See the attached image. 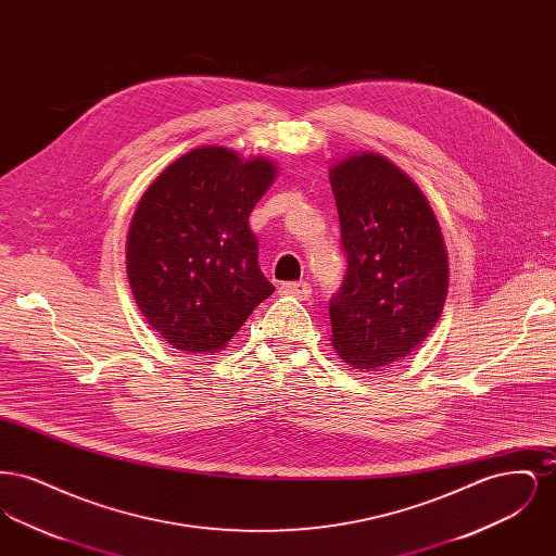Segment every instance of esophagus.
I'll return each mask as SVG.
<instances>
[{"mask_svg":"<svg viewBox=\"0 0 556 556\" xmlns=\"http://www.w3.org/2000/svg\"><path fill=\"white\" fill-rule=\"evenodd\" d=\"M279 291L283 295H293V298H300V300H308L311 298V283L306 281H290V283H281Z\"/></svg>","mask_w":556,"mask_h":556,"instance_id":"esophagus-1","label":"esophagus"}]
</instances>
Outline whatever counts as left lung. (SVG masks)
<instances>
[{
    "mask_svg": "<svg viewBox=\"0 0 556 556\" xmlns=\"http://www.w3.org/2000/svg\"><path fill=\"white\" fill-rule=\"evenodd\" d=\"M329 181L348 261L329 300L331 344L354 369L390 367L424 344L444 311V238L424 191L379 154L333 164Z\"/></svg>",
    "mask_w": 556,
    "mask_h": 556,
    "instance_id": "obj_1",
    "label": "left lung"
}]
</instances>
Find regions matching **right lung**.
Listing matches in <instances>:
<instances>
[{
  "mask_svg": "<svg viewBox=\"0 0 556 556\" xmlns=\"http://www.w3.org/2000/svg\"><path fill=\"white\" fill-rule=\"evenodd\" d=\"M270 160L204 146L146 189L127 236V277L141 315L166 344L223 350L275 288L258 266L250 212L275 181Z\"/></svg>",
  "mask_w": 556,
  "mask_h": 556,
  "instance_id": "obj_1",
  "label": "right lung"
}]
</instances>
